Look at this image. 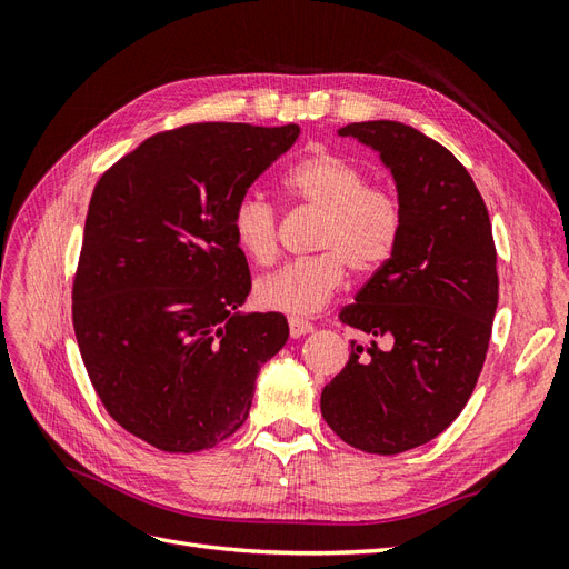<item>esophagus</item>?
I'll return each mask as SVG.
<instances>
[{
	"mask_svg": "<svg viewBox=\"0 0 569 569\" xmlns=\"http://www.w3.org/2000/svg\"><path fill=\"white\" fill-rule=\"evenodd\" d=\"M308 332H313V325L311 322L301 320V318H289V335L291 337L299 339V337H303Z\"/></svg>",
	"mask_w": 569,
	"mask_h": 569,
	"instance_id": "obj_1",
	"label": "esophagus"
}]
</instances>
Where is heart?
<instances>
[{
	"label": "heart",
	"instance_id": "1",
	"mask_svg": "<svg viewBox=\"0 0 569 569\" xmlns=\"http://www.w3.org/2000/svg\"><path fill=\"white\" fill-rule=\"evenodd\" d=\"M282 187L291 201L320 216L311 249L253 284L266 311L311 316L330 301L347 268L366 278L382 270L399 249L406 211L399 194L372 184L366 168L330 149H318L291 166ZM234 244L249 261L270 266L278 256V211L270 201L244 194L232 211Z\"/></svg>",
	"mask_w": 569,
	"mask_h": 569
}]
</instances>
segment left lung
I'll return each instance as SVG.
<instances>
[{
	"mask_svg": "<svg viewBox=\"0 0 569 569\" xmlns=\"http://www.w3.org/2000/svg\"><path fill=\"white\" fill-rule=\"evenodd\" d=\"M339 134L380 151L406 226L391 261L341 308L339 320L372 341L351 339L320 410L353 449L393 456L439 437L475 391L498 303L496 244L487 203L449 149L396 120Z\"/></svg>",
	"mask_w": 569,
	"mask_h": 569,
	"instance_id": "left-lung-1",
	"label": "left lung"
}]
</instances>
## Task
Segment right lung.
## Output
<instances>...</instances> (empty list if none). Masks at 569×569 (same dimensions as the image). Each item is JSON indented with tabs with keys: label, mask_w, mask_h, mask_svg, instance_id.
Wrapping results in <instances>:
<instances>
[{
	"label": "right lung",
	"mask_w": 569,
	"mask_h": 569,
	"mask_svg": "<svg viewBox=\"0 0 569 569\" xmlns=\"http://www.w3.org/2000/svg\"><path fill=\"white\" fill-rule=\"evenodd\" d=\"M299 126L192 123L149 137L99 178L73 278V330L109 416L149 446L197 453L249 418L253 382L289 337L251 291L234 203Z\"/></svg>",
	"instance_id": "1"
}]
</instances>
